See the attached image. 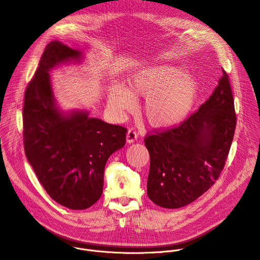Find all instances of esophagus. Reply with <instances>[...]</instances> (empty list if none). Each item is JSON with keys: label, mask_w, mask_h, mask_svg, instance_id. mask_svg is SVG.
Returning a JSON list of instances; mask_svg holds the SVG:
<instances>
[{"label": "esophagus", "mask_w": 260, "mask_h": 260, "mask_svg": "<svg viewBox=\"0 0 260 260\" xmlns=\"http://www.w3.org/2000/svg\"><path fill=\"white\" fill-rule=\"evenodd\" d=\"M137 138H138L137 133H136L134 129H129V131L127 132V134H126V142H127L128 144L134 143V142L137 140Z\"/></svg>", "instance_id": "obj_1"}]
</instances>
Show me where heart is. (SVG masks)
Segmentation results:
<instances>
[{"label": "heart", "mask_w": 260, "mask_h": 260, "mask_svg": "<svg viewBox=\"0 0 260 260\" xmlns=\"http://www.w3.org/2000/svg\"><path fill=\"white\" fill-rule=\"evenodd\" d=\"M200 93V83L181 64L159 63L134 72L127 78V88L113 84L110 103L118 112L132 111L135 95L146 96L145 115L152 126L172 128L186 119Z\"/></svg>", "instance_id": "obj_1"}]
</instances>
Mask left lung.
<instances>
[{
  "label": "left lung",
  "mask_w": 260,
  "mask_h": 260,
  "mask_svg": "<svg viewBox=\"0 0 260 260\" xmlns=\"http://www.w3.org/2000/svg\"><path fill=\"white\" fill-rule=\"evenodd\" d=\"M236 123L233 91L223 71L196 113L176 127L146 136L149 199L159 207L178 209L203 196L224 168Z\"/></svg>",
  "instance_id": "obj_1"
}]
</instances>
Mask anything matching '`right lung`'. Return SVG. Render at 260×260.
<instances>
[{"mask_svg": "<svg viewBox=\"0 0 260 260\" xmlns=\"http://www.w3.org/2000/svg\"><path fill=\"white\" fill-rule=\"evenodd\" d=\"M82 58L81 51L51 41L26 87L23 105L26 158L50 198L72 210L87 209L101 198L106 162L124 146L127 132L89 117L87 110L63 112L57 106L49 72Z\"/></svg>", "mask_w": 260, "mask_h": 260, "instance_id": "obj_1", "label": "right lung"}]
</instances>
